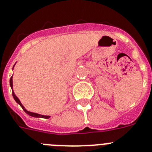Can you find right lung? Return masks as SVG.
<instances>
[{"label": "right lung", "mask_w": 152, "mask_h": 152, "mask_svg": "<svg viewBox=\"0 0 152 152\" xmlns=\"http://www.w3.org/2000/svg\"><path fill=\"white\" fill-rule=\"evenodd\" d=\"M15 66V64L14 65V66ZM14 66H13V69H14ZM12 78H13V76H11V79H10V86H11V90H12V95H13V97L14 99H15V100L16 102H17L18 104H19V105L21 106V107H22L23 110L25 112V113H27V114H28L29 116H31V117H42V118H45V119H48L49 117H50V116H46V115H42V114H39V113H33V112H30V111H28L25 108V107L21 104V101H20V100H19L18 98L17 97V96L15 95V92L13 91V80H12Z\"/></svg>", "instance_id": "add662e5"}]
</instances>
